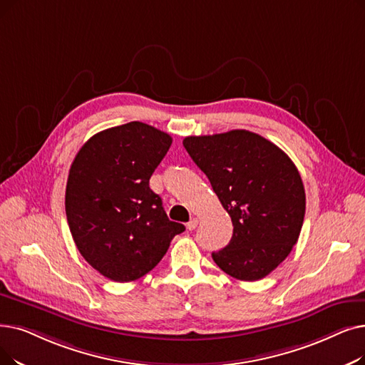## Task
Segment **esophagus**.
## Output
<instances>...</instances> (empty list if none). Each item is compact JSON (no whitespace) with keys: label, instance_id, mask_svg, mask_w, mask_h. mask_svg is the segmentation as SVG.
<instances>
[{"label":"esophagus","instance_id":"esophagus-1","mask_svg":"<svg viewBox=\"0 0 365 365\" xmlns=\"http://www.w3.org/2000/svg\"><path fill=\"white\" fill-rule=\"evenodd\" d=\"M198 227V219L197 217H192L191 220H189L187 222V224H186V228L189 230V231H192V230H195Z\"/></svg>","mask_w":365,"mask_h":365}]
</instances>
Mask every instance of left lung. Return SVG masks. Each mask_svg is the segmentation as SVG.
I'll use <instances>...</instances> for the list:
<instances>
[{"label":"left lung","mask_w":365,"mask_h":365,"mask_svg":"<svg viewBox=\"0 0 365 365\" xmlns=\"http://www.w3.org/2000/svg\"><path fill=\"white\" fill-rule=\"evenodd\" d=\"M183 146L232 220L231 240L212 253L213 261L239 280L270 274L291 253L306 213L304 185L291 158L246 130L191 135Z\"/></svg>","instance_id":"8db88e82"}]
</instances>
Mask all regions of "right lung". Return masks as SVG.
I'll return each mask as SVG.
<instances>
[{
	"label": "right lung",
	"instance_id": "right-lung-1",
	"mask_svg": "<svg viewBox=\"0 0 365 365\" xmlns=\"http://www.w3.org/2000/svg\"><path fill=\"white\" fill-rule=\"evenodd\" d=\"M171 141L148 123L130 122L92 135L70 167L66 213L73 240L110 280L145 276L185 231L149 186Z\"/></svg>",
	"mask_w": 365,
	"mask_h": 365
}]
</instances>
